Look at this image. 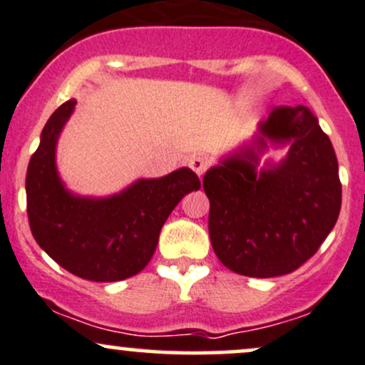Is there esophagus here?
<instances>
[{"instance_id": "esophagus-1", "label": "esophagus", "mask_w": 365, "mask_h": 365, "mask_svg": "<svg viewBox=\"0 0 365 365\" xmlns=\"http://www.w3.org/2000/svg\"><path fill=\"white\" fill-rule=\"evenodd\" d=\"M190 167L192 170H195L198 175H203L207 173V169L210 167V160L208 157L205 155H196V157H191L190 158Z\"/></svg>"}]
</instances>
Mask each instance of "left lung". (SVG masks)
I'll return each mask as SVG.
<instances>
[{
    "instance_id": "obj_1",
    "label": "left lung",
    "mask_w": 365,
    "mask_h": 365,
    "mask_svg": "<svg viewBox=\"0 0 365 365\" xmlns=\"http://www.w3.org/2000/svg\"><path fill=\"white\" fill-rule=\"evenodd\" d=\"M261 135L258 151L267 138L291 143L280 166L258 176L257 152L247 148L210 169L203 190L217 258L239 275L269 278L316 255L340 215L341 182L331 141L306 107H275Z\"/></svg>"
}]
</instances>
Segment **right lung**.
I'll use <instances>...</instances> for the list:
<instances>
[{
  "label": "right lung",
  "instance_id": "add662e5",
  "mask_svg": "<svg viewBox=\"0 0 365 365\" xmlns=\"http://www.w3.org/2000/svg\"><path fill=\"white\" fill-rule=\"evenodd\" d=\"M76 101L54 110L27 169V215L34 239L59 267L92 282H119L148 264L175 205L201 187L191 169L141 179L107 200L75 198L63 187L54 147Z\"/></svg>",
  "mask_w": 365,
  "mask_h": 365
}]
</instances>
